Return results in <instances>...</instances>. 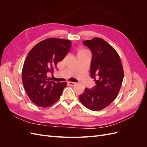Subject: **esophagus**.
Returning a JSON list of instances; mask_svg holds the SVG:
<instances>
[{
  "mask_svg": "<svg viewBox=\"0 0 147 147\" xmlns=\"http://www.w3.org/2000/svg\"><path fill=\"white\" fill-rule=\"evenodd\" d=\"M68 84L70 86H74V85H75V84H76V83L72 82H68Z\"/></svg>",
  "mask_w": 147,
  "mask_h": 147,
  "instance_id": "34e87169",
  "label": "esophagus"
}]
</instances>
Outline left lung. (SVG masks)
Masks as SVG:
<instances>
[{
  "label": "left lung",
  "instance_id": "1",
  "mask_svg": "<svg viewBox=\"0 0 147 147\" xmlns=\"http://www.w3.org/2000/svg\"><path fill=\"white\" fill-rule=\"evenodd\" d=\"M83 44L92 52L90 75L96 85L85 88L79 99L88 109L99 111L117 97L124 78L123 65L117 51L104 40L95 37L84 40Z\"/></svg>",
  "mask_w": 147,
  "mask_h": 147
}]
</instances>
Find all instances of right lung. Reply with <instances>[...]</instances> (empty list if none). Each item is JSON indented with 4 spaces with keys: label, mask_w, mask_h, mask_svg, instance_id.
<instances>
[{
    "label": "right lung",
    "mask_w": 147,
    "mask_h": 147,
    "mask_svg": "<svg viewBox=\"0 0 147 147\" xmlns=\"http://www.w3.org/2000/svg\"><path fill=\"white\" fill-rule=\"evenodd\" d=\"M70 45L69 40L49 38L38 43L29 52L22 70V81L35 105L47 107L59 100L67 83L50 81L47 75L54 72L57 63L69 51Z\"/></svg>",
    "instance_id": "obj_1"
}]
</instances>
